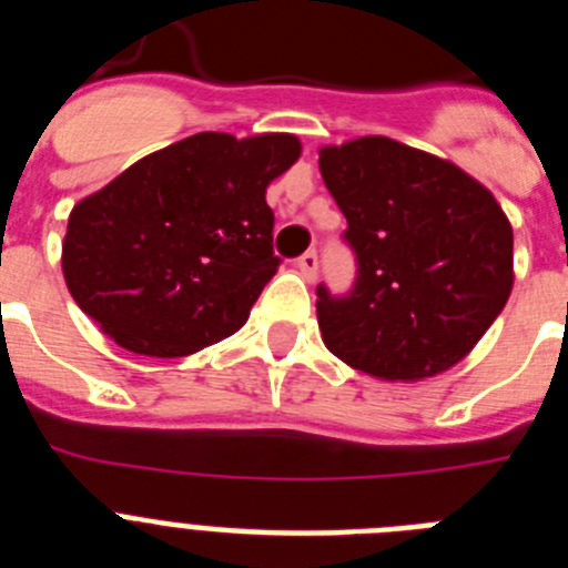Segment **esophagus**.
<instances>
[{"label": "esophagus", "mask_w": 568, "mask_h": 568, "mask_svg": "<svg viewBox=\"0 0 568 568\" xmlns=\"http://www.w3.org/2000/svg\"><path fill=\"white\" fill-rule=\"evenodd\" d=\"M295 267H298V273L304 275V278L313 281L315 275H318V253H315V250H307V253L295 261Z\"/></svg>", "instance_id": "esophagus-1"}]
</instances>
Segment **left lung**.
I'll return each mask as SVG.
<instances>
[{
    "mask_svg": "<svg viewBox=\"0 0 568 568\" xmlns=\"http://www.w3.org/2000/svg\"><path fill=\"white\" fill-rule=\"evenodd\" d=\"M318 168L358 264L346 295L315 290L327 349L384 381L446 373L509 301L506 213L453 162L386 135L321 148Z\"/></svg>",
    "mask_w": 568,
    "mask_h": 568,
    "instance_id": "obj_1",
    "label": "left lung"
}]
</instances>
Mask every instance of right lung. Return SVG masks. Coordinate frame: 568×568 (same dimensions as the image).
I'll return each mask as SVG.
<instances>
[{"instance_id": "obj_1", "label": "right lung", "mask_w": 568, "mask_h": 568, "mask_svg": "<svg viewBox=\"0 0 568 568\" xmlns=\"http://www.w3.org/2000/svg\"><path fill=\"white\" fill-rule=\"evenodd\" d=\"M290 133H195L73 207L62 273L82 313L135 355L179 358L244 327L278 270L267 187Z\"/></svg>"}]
</instances>
